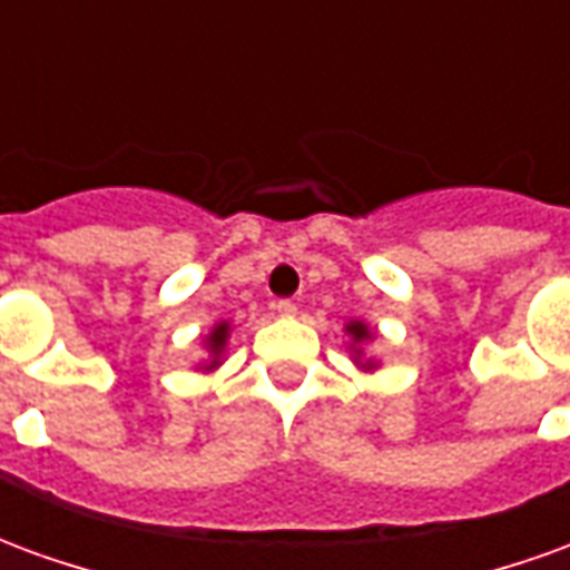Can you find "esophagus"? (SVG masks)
Returning a JSON list of instances; mask_svg holds the SVG:
<instances>
[{
	"instance_id": "34e87169",
	"label": "esophagus",
	"mask_w": 570,
	"mask_h": 570,
	"mask_svg": "<svg viewBox=\"0 0 570 570\" xmlns=\"http://www.w3.org/2000/svg\"><path fill=\"white\" fill-rule=\"evenodd\" d=\"M274 311H277V317H296V302H289V298H281L277 305H274Z\"/></svg>"
}]
</instances>
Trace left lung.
Here are the masks:
<instances>
[{
    "mask_svg": "<svg viewBox=\"0 0 570 570\" xmlns=\"http://www.w3.org/2000/svg\"><path fill=\"white\" fill-rule=\"evenodd\" d=\"M345 335L351 338L347 342V351H351V360L357 363L360 370L363 372H372V370H379V360L375 357H366L363 354V345L366 342H372L375 338V333L370 330V323H363V321H347L345 323Z\"/></svg>",
    "mask_w": 570,
    "mask_h": 570,
    "instance_id": "8db88e82",
    "label": "left lung"
}]
</instances>
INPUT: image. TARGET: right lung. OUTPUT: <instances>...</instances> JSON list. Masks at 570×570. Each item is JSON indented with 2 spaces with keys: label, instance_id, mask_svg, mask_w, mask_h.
Returning <instances> with one entry per match:
<instances>
[{
  "label": "right lung",
  "instance_id": "add662e5",
  "mask_svg": "<svg viewBox=\"0 0 570 570\" xmlns=\"http://www.w3.org/2000/svg\"><path fill=\"white\" fill-rule=\"evenodd\" d=\"M228 338H232V323H228V321L213 323L210 333L204 335V347H207V357L200 360L198 370L213 372V370H219V366H223L225 347H228Z\"/></svg>",
  "mask_w": 570,
  "mask_h": 570
}]
</instances>
